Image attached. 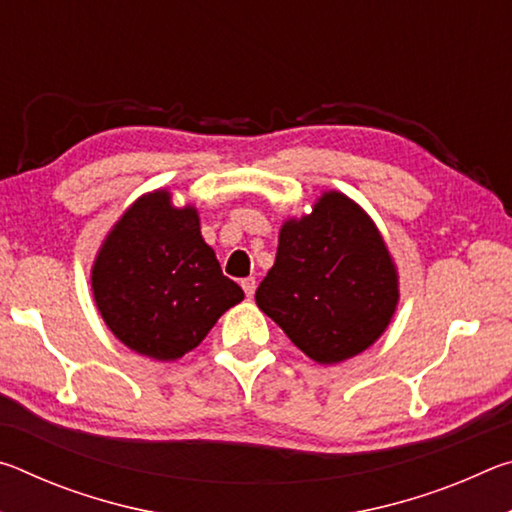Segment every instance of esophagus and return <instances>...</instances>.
Listing matches in <instances>:
<instances>
[{"instance_id": "esophagus-1", "label": "esophagus", "mask_w": 512, "mask_h": 512, "mask_svg": "<svg viewBox=\"0 0 512 512\" xmlns=\"http://www.w3.org/2000/svg\"><path fill=\"white\" fill-rule=\"evenodd\" d=\"M241 289H244L246 298H253L255 296V289H257L255 277H246V280H241Z\"/></svg>"}]
</instances>
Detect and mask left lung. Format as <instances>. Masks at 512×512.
Segmentation results:
<instances>
[{
    "label": "left lung",
    "instance_id": "1",
    "mask_svg": "<svg viewBox=\"0 0 512 512\" xmlns=\"http://www.w3.org/2000/svg\"><path fill=\"white\" fill-rule=\"evenodd\" d=\"M397 273L375 223L339 192L280 230L275 264L255 293L298 348L339 363L375 343L397 307Z\"/></svg>",
    "mask_w": 512,
    "mask_h": 512
}]
</instances>
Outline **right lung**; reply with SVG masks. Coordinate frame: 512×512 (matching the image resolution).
<instances>
[{
    "label": "right lung",
    "instance_id": "1",
    "mask_svg": "<svg viewBox=\"0 0 512 512\" xmlns=\"http://www.w3.org/2000/svg\"><path fill=\"white\" fill-rule=\"evenodd\" d=\"M92 291L112 334L158 361L194 350L244 300L203 241L194 207L178 210L169 192L142 196L117 221L94 262Z\"/></svg>",
    "mask_w": 512,
    "mask_h": 512
}]
</instances>
